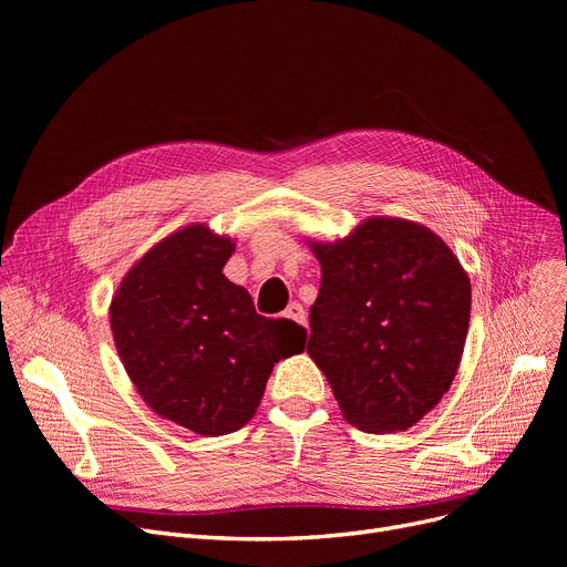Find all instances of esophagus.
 <instances>
[{
  "label": "esophagus",
  "instance_id": "esophagus-1",
  "mask_svg": "<svg viewBox=\"0 0 567 567\" xmlns=\"http://www.w3.org/2000/svg\"><path fill=\"white\" fill-rule=\"evenodd\" d=\"M282 317H285V319H291V321H296V323H301V326H306V321H308V319H306V310H303L301 303H289Z\"/></svg>",
  "mask_w": 567,
  "mask_h": 567
}]
</instances>
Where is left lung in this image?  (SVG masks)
I'll use <instances>...</instances> for the list:
<instances>
[{"label": "left lung", "mask_w": 567, "mask_h": 567, "mask_svg": "<svg viewBox=\"0 0 567 567\" xmlns=\"http://www.w3.org/2000/svg\"><path fill=\"white\" fill-rule=\"evenodd\" d=\"M321 287L308 353L344 419L402 432L449 393L468 331L471 282L441 238L400 218H370L336 244H312Z\"/></svg>", "instance_id": "8db88e82"}]
</instances>
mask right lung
Instances as JSON below:
<instances>
[{
    "label": "right lung",
    "instance_id": "add662e5",
    "mask_svg": "<svg viewBox=\"0 0 567 567\" xmlns=\"http://www.w3.org/2000/svg\"><path fill=\"white\" fill-rule=\"evenodd\" d=\"M227 236L190 225L163 238L118 285L110 326L142 400L202 436L241 430L274 365L303 351L306 329L257 315L250 293L223 276Z\"/></svg>",
    "mask_w": 567,
    "mask_h": 567
}]
</instances>
